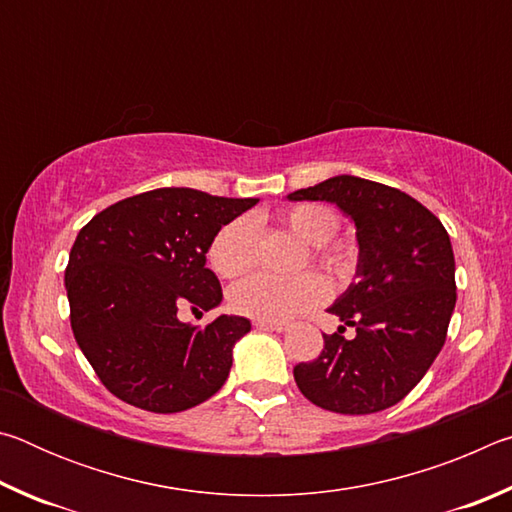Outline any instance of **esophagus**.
Listing matches in <instances>:
<instances>
[{"mask_svg": "<svg viewBox=\"0 0 512 512\" xmlns=\"http://www.w3.org/2000/svg\"><path fill=\"white\" fill-rule=\"evenodd\" d=\"M253 325L257 329H271V332H284L287 329V323L284 320H264V318H255Z\"/></svg>", "mask_w": 512, "mask_h": 512, "instance_id": "esophagus-1", "label": "esophagus"}]
</instances>
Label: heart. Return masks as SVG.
I'll return each mask as SVG.
<instances>
[{
  "label": "heart",
  "mask_w": 512,
  "mask_h": 512,
  "mask_svg": "<svg viewBox=\"0 0 512 512\" xmlns=\"http://www.w3.org/2000/svg\"><path fill=\"white\" fill-rule=\"evenodd\" d=\"M282 223L311 246L314 255L327 271L343 273L350 255L332 237L339 230V216L327 205L300 203L282 214ZM207 259L216 275L241 277L257 262V228L250 216L221 225L207 248ZM327 298V284L316 273H302L291 280L273 275H253L230 291V305L244 316L264 320H284L302 311L318 307Z\"/></svg>",
  "instance_id": "heart-1"
}]
</instances>
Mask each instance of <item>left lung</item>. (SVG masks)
<instances>
[{"mask_svg": "<svg viewBox=\"0 0 512 512\" xmlns=\"http://www.w3.org/2000/svg\"><path fill=\"white\" fill-rule=\"evenodd\" d=\"M289 201L336 203L357 225L359 264L348 291L327 311L339 332L298 363L300 393L325 411L366 415L404 400L443 350L456 305L454 250L445 225L400 189L334 176ZM358 329L354 340L344 325Z\"/></svg>", "mask_w": 512, "mask_h": 512, "instance_id": "left-lung-1", "label": "left lung"}]
</instances>
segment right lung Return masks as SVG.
Returning a JSON list of instances; mask_svg holds the SVG:
<instances>
[{"mask_svg":"<svg viewBox=\"0 0 512 512\" xmlns=\"http://www.w3.org/2000/svg\"><path fill=\"white\" fill-rule=\"evenodd\" d=\"M253 205L257 198L162 187L83 225L65 268L69 320L85 359L121 402L178 413L225 384L250 320L223 314L201 327L183 323L178 311L221 305L205 253L221 225Z\"/></svg>","mask_w":512,"mask_h":512,"instance_id":"obj_1","label":"right lung"}]
</instances>
